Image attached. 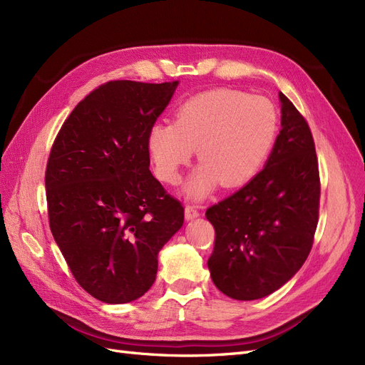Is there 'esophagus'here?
<instances>
[{
    "mask_svg": "<svg viewBox=\"0 0 365 365\" xmlns=\"http://www.w3.org/2000/svg\"><path fill=\"white\" fill-rule=\"evenodd\" d=\"M184 212H185V219L187 220H193V219L200 216V210H197V207L193 205V204H187L185 208H184Z\"/></svg>",
    "mask_w": 365,
    "mask_h": 365,
    "instance_id": "34e87169",
    "label": "esophagus"
}]
</instances>
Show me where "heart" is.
Here are the masks:
<instances>
[{"mask_svg": "<svg viewBox=\"0 0 365 365\" xmlns=\"http://www.w3.org/2000/svg\"><path fill=\"white\" fill-rule=\"evenodd\" d=\"M280 117L267 97L237 90H213L187 98L173 123L152 125L148 152L155 175L178 182L193 149L202 165L185 184V195L201 200L217 182L239 187L267 163L279 134Z\"/></svg>", "mask_w": 365, "mask_h": 365, "instance_id": "b5f03b06", "label": "heart"}]
</instances>
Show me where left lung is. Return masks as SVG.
Returning <instances> with one entry per match:
<instances>
[{"label":"left lung","instance_id":"obj_1","mask_svg":"<svg viewBox=\"0 0 365 365\" xmlns=\"http://www.w3.org/2000/svg\"><path fill=\"white\" fill-rule=\"evenodd\" d=\"M279 97L282 130L264 168L205 212L216 231L210 275L235 300H257L282 288L314 244L319 173L312 132L289 98Z\"/></svg>","mask_w":365,"mask_h":365}]
</instances>
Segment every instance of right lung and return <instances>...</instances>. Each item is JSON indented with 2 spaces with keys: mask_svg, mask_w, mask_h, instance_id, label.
Returning <instances> with one entry per match:
<instances>
[{
  "mask_svg": "<svg viewBox=\"0 0 365 365\" xmlns=\"http://www.w3.org/2000/svg\"><path fill=\"white\" fill-rule=\"evenodd\" d=\"M178 81H111L63 121L46 170L51 235L76 282L109 304L155 282L158 252L184 208L149 170L148 134Z\"/></svg>",
  "mask_w": 365,
  "mask_h": 365,
  "instance_id": "obj_1",
  "label": "right lung"
}]
</instances>
